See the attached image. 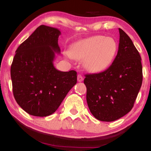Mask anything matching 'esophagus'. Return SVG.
<instances>
[{"label":"esophagus","mask_w":151,"mask_h":151,"mask_svg":"<svg viewBox=\"0 0 151 151\" xmlns=\"http://www.w3.org/2000/svg\"><path fill=\"white\" fill-rule=\"evenodd\" d=\"M77 81L78 82H82L83 81V77L81 75H78L77 76Z\"/></svg>","instance_id":"1"}]
</instances>
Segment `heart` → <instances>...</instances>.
Returning a JSON list of instances; mask_svg holds the SVG:
<instances>
[{"label": "heart", "mask_w": 151, "mask_h": 151, "mask_svg": "<svg viewBox=\"0 0 151 151\" xmlns=\"http://www.w3.org/2000/svg\"><path fill=\"white\" fill-rule=\"evenodd\" d=\"M117 50L118 45L114 39L99 35L76 42L70 47L67 55L84 60V66L88 72L99 73L111 66Z\"/></svg>", "instance_id": "1"}]
</instances>
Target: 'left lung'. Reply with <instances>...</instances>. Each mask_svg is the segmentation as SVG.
<instances>
[{"label":"left lung","instance_id":"obj_1","mask_svg":"<svg viewBox=\"0 0 151 151\" xmlns=\"http://www.w3.org/2000/svg\"><path fill=\"white\" fill-rule=\"evenodd\" d=\"M119 50L103 72L86 75V102L93 115L111 122L131 111L142 82L141 58L130 37L119 29Z\"/></svg>","mask_w":151,"mask_h":151}]
</instances>
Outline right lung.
<instances>
[{
	"mask_svg": "<svg viewBox=\"0 0 151 151\" xmlns=\"http://www.w3.org/2000/svg\"><path fill=\"white\" fill-rule=\"evenodd\" d=\"M60 30L40 25L18 47L11 67L14 97L25 112L47 116L57 111L77 82L76 72H63L53 65Z\"/></svg>",
	"mask_w": 151,
	"mask_h": 151,
	"instance_id": "right-lung-1",
	"label": "right lung"
}]
</instances>
